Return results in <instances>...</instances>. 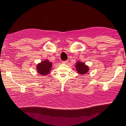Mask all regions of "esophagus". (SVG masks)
I'll return each mask as SVG.
<instances>
[{
	"instance_id": "esophagus-1",
	"label": "esophagus",
	"mask_w": 126,
	"mask_h": 126,
	"mask_svg": "<svg viewBox=\"0 0 126 126\" xmlns=\"http://www.w3.org/2000/svg\"><path fill=\"white\" fill-rule=\"evenodd\" d=\"M68 62V61H63L62 62V63H63V64H66Z\"/></svg>"
}]
</instances>
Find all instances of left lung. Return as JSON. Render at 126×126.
I'll return each instance as SVG.
<instances>
[{
	"mask_svg": "<svg viewBox=\"0 0 126 126\" xmlns=\"http://www.w3.org/2000/svg\"><path fill=\"white\" fill-rule=\"evenodd\" d=\"M76 70L77 73L81 75H84L87 74L89 71V66L82 61H77L75 63Z\"/></svg>",
	"mask_w": 126,
	"mask_h": 126,
	"instance_id": "left-lung-1",
	"label": "left lung"
}]
</instances>
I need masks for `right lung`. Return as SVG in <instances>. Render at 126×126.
<instances>
[{"label":"right lung","instance_id":"obj_1","mask_svg":"<svg viewBox=\"0 0 126 126\" xmlns=\"http://www.w3.org/2000/svg\"><path fill=\"white\" fill-rule=\"evenodd\" d=\"M52 67V63L48 60L42 61L41 63L37 64L36 66L37 71L42 76H47L50 73Z\"/></svg>","mask_w":126,"mask_h":126}]
</instances>
